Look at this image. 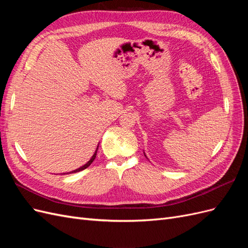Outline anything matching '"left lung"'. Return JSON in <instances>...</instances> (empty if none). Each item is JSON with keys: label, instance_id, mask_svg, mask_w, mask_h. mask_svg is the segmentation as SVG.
Masks as SVG:
<instances>
[{"label": "left lung", "instance_id": "obj_1", "mask_svg": "<svg viewBox=\"0 0 248 248\" xmlns=\"http://www.w3.org/2000/svg\"><path fill=\"white\" fill-rule=\"evenodd\" d=\"M144 154H145V153H144ZM145 156H146V154H145ZM146 157H147V156H146Z\"/></svg>", "mask_w": 248, "mask_h": 248}]
</instances>
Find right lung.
Masks as SVG:
<instances>
[{
  "label": "right lung",
  "instance_id": "obj_1",
  "mask_svg": "<svg viewBox=\"0 0 248 248\" xmlns=\"http://www.w3.org/2000/svg\"><path fill=\"white\" fill-rule=\"evenodd\" d=\"M97 150H98V146H97V149H96V151H95V153L93 154V156L91 157V159H90L86 164H84V166L82 167H80V168H78V169H77V170H72V171H69V172H67V174H72V172H78V171H80V170H85V169H87L90 164H91L93 161H94V159L96 158V154H97ZM66 174V172H64V175Z\"/></svg>",
  "mask_w": 248,
  "mask_h": 248
}]
</instances>
